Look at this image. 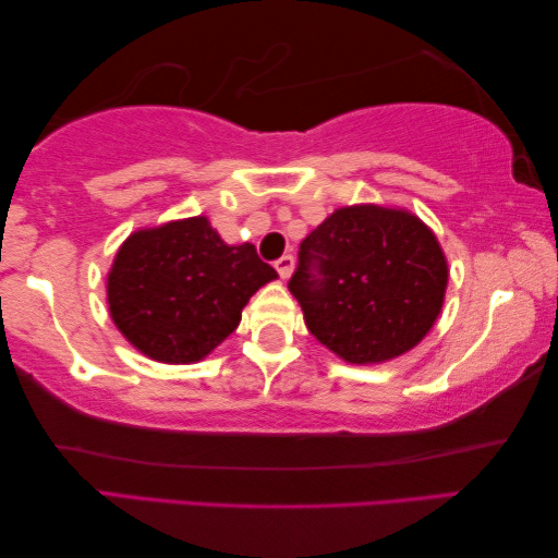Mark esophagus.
Instances as JSON below:
<instances>
[{"label": "esophagus", "mask_w": 558, "mask_h": 558, "mask_svg": "<svg viewBox=\"0 0 558 558\" xmlns=\"http://www.w3.org/2000/svg\"><path fill=\"white\" fill-rule=\"evenodd\" d=\"M274 267H277L281 279H289L291 271H294V257H289V254H284V257L274 262Z\"/></svg>", "instance_id": "34e87169"}]
</instances>
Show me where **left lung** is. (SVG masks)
I'll return each instance as SVG.
<instances>
[{"mask_svg": "<svg viewBox=\"0 0 558 558\" xmlns=\"http://www.w3.org/2000/svg\"><path fill=\"white\" fill-rule=\"evenodd\" d=\"M447 259L403 207L349 205L299 246L289 281L306 328L345 363H386L425 339L445 304Z\"/></svg>", "mask_w": 558, "mask_h": 558, "instance_id": "obj_1", "label": "left lung"}]
</instances>
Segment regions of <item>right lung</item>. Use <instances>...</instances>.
Here are the masks:
<instances>
[{"label":"right lung","instance_id":"right-lung-1","mask_svg":"<svg viewBox=\"0 0 558 558\" xmlns=\"http://www.w3.org/2000/svg\"><path fill=\"white\" fill-rule=\"evenodd\" d=\"M277 279L254 244H227L205 215L135 230L106 279L108 312L143 355L185 365L213 353L252 294Z\"/></svg>","mask_w":558,"mask_h":558}]
</instances>
